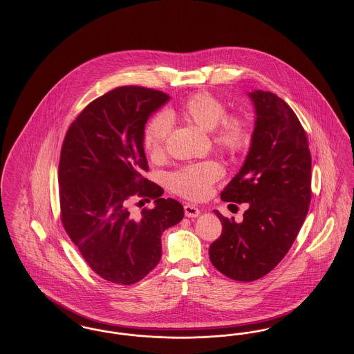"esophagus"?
I'll list each match as a JSON object with an SVG mask.
<instances>
[{
    "mask_svg": "<svg viewBox=\"0 0 354 354\" xmlns=\"http://www.w3.org/2000/svg\"><path fill=\"white\" fill-rule=\"evenodd\" d=\"M185 214L187 218H198L201 215V209L192 204H185Z\"/></svg>",
    "mask_w": 354,
    "mask_h": 354,
    "instance_id": "esophagus-1",
    "label": "esophagus"
}]
</instances>
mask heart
Segmentation results:
<instances>
[{
  "mask_svg": "<svg viewBox=\"0 0 354 354\" xmlns=\"http://www.w3.org/2000/svg\"><path fill=\"white\" fill-rule=\"evenodd\" d=\"M227 109L223 102L207 91L189 97L182 104L179 114L191 120L203 130L212 133L216 147L230 153L243 151L250 143V131L245 120L237 115H225ZM175 113L159 114L146 127L143 143L152 158H159L163 151L171 130V119ZM221 176V167L215 162L188 166L171 174L169 187L176 194L188 199H202Z\"/></svg>",
  "mask_w": 354,
  "mask_h": 354,
  "instance_id": "b5f03b06",
  "label": "heart"
}]
</instances>
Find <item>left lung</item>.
Returning a JSON list of instances; mask_svg holds the SVG:
<instances>
[{"label": "left lung", "instance_id": "left-lung-1", "mask_svg": "<svg viewBox=\"0 0 354 354\" xmlns=\"http://www.w3.org/2000/svg\"><path fill=\"white\" fill-rule=\"evenodd\" d=\"M248 97L256 113L251 147L220 195L224 202L248 203V209L241 223L214 211L223 231L209 247L214 267L236 281L257 280L284 259L312 195V159L300 120L273 93L253 90Z\"/></svg>", "mask_w": 354, "mask_h": 354}]
</instances>
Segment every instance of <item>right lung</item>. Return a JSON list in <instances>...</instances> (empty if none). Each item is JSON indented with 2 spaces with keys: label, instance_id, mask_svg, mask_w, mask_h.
Here are the masks:
<instances>
[{
  "label": "right lung",
  "instance_id": "right-lung-1",
  "mask_svg": "<svg viewBox=\"0 0 354 354\" xmlns=\"http://www.w3.org/2000/svg\"><path fill=\"white\" fill-rule=\"evenodd\" d=\"M169 101L158 90L117 87L84 107L62 145L64 228L88 267L110 283L130 286L147 276L162 257V234L185 216L180 203L162 198L163 188L143 178L145 126ZM138 198H153L154 207L136 214Z\"/></svg>",
  "mask_w": 354,
  "mask_h": 354
}]
</instances>
